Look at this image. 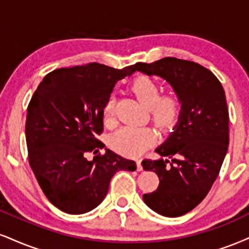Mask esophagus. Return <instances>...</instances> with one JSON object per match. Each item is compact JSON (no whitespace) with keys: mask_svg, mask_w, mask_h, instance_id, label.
I'll return each mask as SVG.
<instances>
[{"mask_svg":"<svg viewBox=\"0 0 249 249\" xmlns=\"http://www.w3.org/2000/svg\"><path fill=\"white\" fill-rule=\"evenodd\" d=\"M136 162H137V169H138V170H142V160H140V159H137V160H136Z\"/></svg>","mask_w":249,"mask_h":249,"instance_id":"obj_1","label":"esophagus"}]
</instances>
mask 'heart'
I'll return each mask as SVG.
<instances>
[{
  "mask_svg": "<svg viewBox=\"0 0 249 249\" xmlns=\"http://www.w3.org/2000/svg\"><path fill=\"white\" fill-rule=\"evenodd\" d=\"M131 89L145 107H148L152 119L160 128L172 127L182 111V102L176 92L161 94L157 81L149 76H139L133 81ZM116 100L107 98L103 107V121L107 125L115 123ZM157 140V133L147 126H123L110 137V146L119 153L136 157L146 151Z\"/></svg>",
  "mask_w": 249,
  "mask_h": 249,
  "instance_id": "obj_1",
  "label": "heart"
}]
</instances>
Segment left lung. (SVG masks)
Wrapping results in <instances>:
<instances>
[{
    "label": "left lung",
    "instance_id": "left-lung-1",
    "mask_svg": "<svg viewBox=\"0 0 249 249\" xmlns=\"http://www.w3.org/2000/svg\"><path fill=\"white\" fill-rule=\"evenodd\" d=\"M133 68L162 77L181 98L178 124L155 149L167 159L142 162L160 179L157 190L143 195V202L159 214L179 217L205 198L225 159L230 140L225 91L211 71L194 61L167 56Z\"/></svg>",
    "mask_w": 249,
    "mask_h": 249
}]
</instances>
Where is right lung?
<instances>
[{
    "mask_svg": "<svg viewBox=\"0 0 249 249\" xmlns=\"http://www.w3.org/2000/svg\"><path fill=\"white\" fill-rule=\"evenodd\" d=\"M133 66L115 70L91 62L59 68L44 77L28 107L25 123L29 163L45 196L70 214H82L98 206L118 170L134 172L133 160L106 148L103 107L117 81L131 75Z\"/></svg>",
    "mask_w": 249,
    "mask_h": 249,
    "instance_id": "1",
    "label": "right lung"
}]
</instances>
